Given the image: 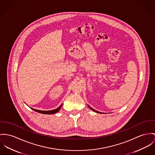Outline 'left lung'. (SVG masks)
I'll return each mask as SVG.
<instances>
[{
    "label": "left lung",
    "mask_w": 155,
    "mask_h": 155,
    "mask_svg": "<svg viewBox=\"0 0 155 155\" xmlns=\"http://www.w3.org/2000/svg\"><path fill=\"white\" fill-rule=\"evenodd\" d=\"M88 107H89V108H90V109H91V110H93V111H95V112H96V113H101V112H99V111H96V110H94V109H93V108H92V107H90V106H88Z\"/></svg>",
    "instance_id": "1"
}]
</instances>
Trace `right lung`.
<instances>
[{
	"label": "right lung",
	"instance_id": "obj_1",
	"mask_svg": "<svg viewBox=\"0 0 155 155\" xmlns=\"http://www.w3.org/2000/svg\"><path fill=\"white\" fill-rule=\"evenodd\" d=\"M62 104L60 105V106L59 107H58L57 108L55 109V110H48V111H42V110H36L34 108H32L31 107H30L31 109H32L33 110L35 111L36 112H38L39 113H42V114H55L56 113H57L58 111H60V109H61V107L62 106Z\"/></svg>",
	"mask_w": 155,
	"mask_h": 155
}]
</instances>
